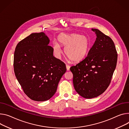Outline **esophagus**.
<instances>
[{"label":"esophagus","mask_w":129,"mask_h":129,"mask_svg":"<svg viewBox=\"0 0 129 129\" xmlns=\"http://www.w3.org/2000/svg\"><path fill=\"white\" fill-rule=\"evenodd\" d=\"M70 67H71V66L69 65H67V64L66 65V69H67V71H69Z\"/></svg>","instance_id":"34e87169"}]
</instances>
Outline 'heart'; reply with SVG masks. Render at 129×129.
<instances>
[{
    "label": "heart",
    "mask_w": 129,
    "mask_h": 129,
    "mask_svg": "<svg viewBox=\"0 0 129 129\" xmlns=\"http://www.w3.org/2000/svg\"><path fill=\"white\" fill-rule=\"evenodd\" d=\"M58 43L65 47V52L70 60L78 62L82 60L87 55L90 47L89 39L85 36L72 33H63L57 38ZM53 48L55 53L60 55L62 53L60 45L57 43H53Z\"/></svg>",
    "instance_id": "b5f03b06"
}]
</instances>
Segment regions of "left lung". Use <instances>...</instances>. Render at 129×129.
I'll return each instance as SVG.
<instances>
[{"label":"left lung","mask_w":129,"mask_h":129,"mask_svg":"<svg viewBox=\"0 0 129 129\" xmlns=\"http://www.w3.org/2000/svg\"><path fill=\"white\" fill-rule=\"evenodd\" d=\"M96 40L87 56L70 68L76 91L83 98L98 97L109 87L117 62V53L110 37L92 29Z\"/></svg>","instance_id":"obj_1"}]
</instances>
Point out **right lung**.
Returning <instances> with one entry per match:
<instances>
[{
  "instance_id": "1",
  "label": "right lung",
  "mask_w": 129,
  "mask_h": 129,
  "mask_svg": "<svg viewBox=\"0 0 129 129\" xmlns=\"http://www.w3.org/2000/svg\"><path fill=\"white\" fill-rule=\"evenodd\" d=\"M44 32L31 34L17 45L14 54L15 76L31 99L44 101L55 93L66 71L65 64L53 56V48Z\"/></svg>"
}]
</instances>
